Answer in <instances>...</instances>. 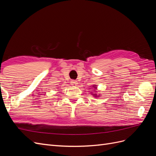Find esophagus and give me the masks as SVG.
Instances as JSON below:
<instances>
[{"mask_svg":"<svg viewBox=\"0 0 156 156\" xmlns=\"http://www.w3.org/2000/svg\"><path fill=\"white\" fill-rule=\"evenodd\" d=\"M71 83H72V85H76V84H77V81H75V80H72Z\"/></svg>","mask_w":156,"mask_h":156,"instance_id":"esophagus-1","label":"esophagus"}]
</instances>
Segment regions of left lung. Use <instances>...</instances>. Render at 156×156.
Segmentation results:
<instances>
[{
	"label": "left lung",
	"mask_w": 156,
	"mask_h": 156,
	"mask_svg": "<svg viewBox=\"0 0 156 156\" xmlns=\"http://www.w3.org/2000/svg\"><path fill=\"white\" fill-rule=\"evenodd\" d=\"M92 88H94V90H96V89H97V87H96V85H94ZM95 92H96V91H95ZM93 95H94V96H95V97H98V96L100 97V95H97L96 94H93Z\"/></svg>",
	"instance_id": "left-lung-1"
}]
</instances>
